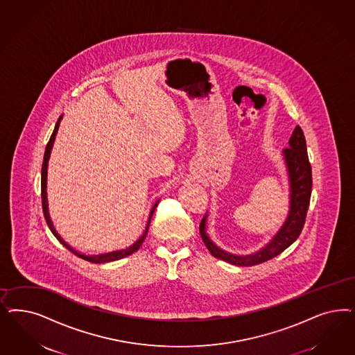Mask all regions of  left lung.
I'll use <instances>...</instances> for the list:
<instances>
[{
    "mask_svg": "<svg viewBox=\"0 0 355 355\" xmlns=\"http://www.w3.org/2000/svg\"><path fill=\"white\" fill-rule=\"evenodd\" d=\"M281 155L286 167L290 192L288 213L284 225L275 232V236L260 250L247 254H239L222 250L209 238V234L206 231L209 214L206 213L200 225V234L211 256L236 266H253L278 256L297 241L304 226L312 191L311 164L307 155L306 138L300 126H295L291 137L288 139V148L282 150Z\"/></svg>",
    "mask_w": 355,
    "mask_h": 355,
    "instance_id": "8db88e82",
    "label": "left lung"
}]
</instances>
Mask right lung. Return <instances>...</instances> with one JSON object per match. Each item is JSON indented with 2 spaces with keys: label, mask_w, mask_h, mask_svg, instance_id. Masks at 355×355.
<instances>
[{
  "label": "right lung",
  "mask_w": 355,
  "mask_h": 355,
  "mask_svg": "<svg viewBox=\"0 0 355 355\" xmlns=\"http://www.w3.org/2000/svg\"><path fill=\"white\" fill-rule=\"evenodd\" d=\"M61 120H62V114L58 117V123H56L55 129H53V133H52V136H51L49 141H48V144H46V153H44V159H43V166H42V201H43V213H44L46 225H48L49 230L52 231V234L56 236V239H58V241H60L65 248H68L69 251L71 252V253H74L76 256H78V257L83 259V260H86V261H89V263H111V261H116V260L124 259L126 256H129V254L135 253V252L137 251L138 248L142 245V243H144L145 238H146V235H148V231H149L150 219L153 217V213H154L155 207H157L158 204H159V200H157V201L154 202V205L151 206V210H150L149 214V220H148V226H146V229L144 231V234H142V235L138 238L137 241H135L132 245L126 247L124 250L108 252V253H99V254H85V253H80V251H76L73 247H70L68 243L60 236V234L56 231V229L53 227L52 219H51L49 211H48V198H46V175H48V162H49L51 151H52V148H53L55 138H56V135H58V126H60Z\"/></svg>",
  "instance_id": "right-lung-1"
}]
</instances>
